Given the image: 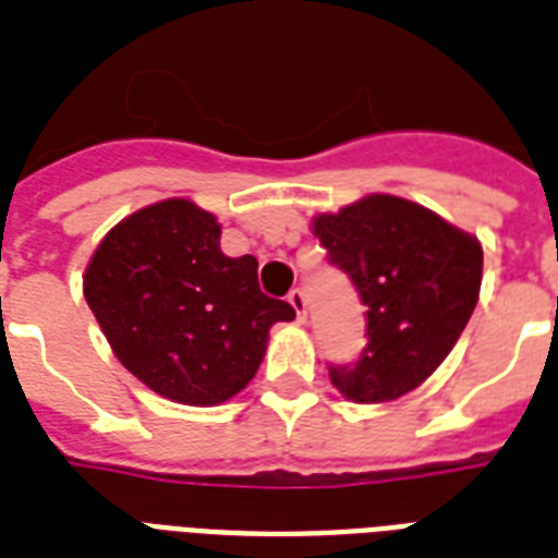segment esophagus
Masks as SVG:
<instances>
[{
    "instance_id": "esophagus-1",
    "label": "esophagus",
    "mask_w": 558,
    "mask_h": 558,
    "mask_svg": "<svg viewBox=\"0 0 558 558\" xmlns=\"http://www.w3.org/2000/svg\"><path fill=\"white\" fill-rule=\"evenodd\" d=\"M289 304H292V310H295L298 322H304V318H306V295L301 292V289H292V292H289Z\"/></svg>"
}]
</instances>
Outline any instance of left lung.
<instances>
[{
  "label": "left lung",
  "instance_id": "left-lung-1",
  "mask_svg": "<svg viewBox=\"0 0 558 558\" xmlns=\"http://www.w3.org/2000/svg\"><path fill=\"white\" fill-rule=\"evenodd\" d=\"M313 234L367 306V348L353 365L330 367L332 385L365 405L420 388L458 344L477 304V236L390 193L318 214Z\"/></svg>",
  "mask_w": 558,
  "mask_h": 558
}]
</instances>
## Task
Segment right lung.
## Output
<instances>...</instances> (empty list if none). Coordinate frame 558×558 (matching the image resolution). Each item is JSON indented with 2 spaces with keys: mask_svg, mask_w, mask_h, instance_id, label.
Listing matches in <instances>:
<instances>
[{
  "mask_svg": "<svg viewBox=\"0 0 558 558\" xmlns=\"http://www.w3.org/2000/svg\"><path fill=\"white\" fill-rule=\"evenodd\" d=\"M217 217L191 199L135 210L109 231L83 295L118 362L159 397L219 405L254 379L271 324L295 310L257 283L252 254L219 248Z\"/></svg>",
  "mask_w": 558,
  "mask_h": 558,
  "instance_id": "obj_1",
  "label": "right lung"
}]
</instances>
